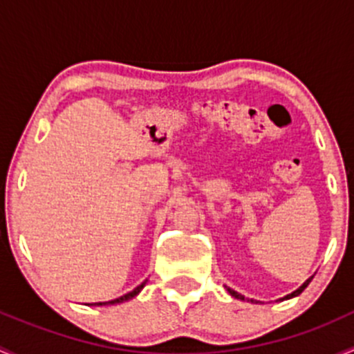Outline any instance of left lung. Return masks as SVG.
Returning <instances> with one entry per match:
<instances>
[{"label":"left lung","instance_id":"left-lung-1","mask_svg":"<svg viewBox=\"0 0 354 354\" xmlns=\"http://www.w3.org/2000/svg\"><path fill=\"white\" fill-rule=\"evenodd\" d=\"M312 279H313V277H308V279H306L305 283H303L301 286H299L298 289H296V291H292L291 295H286V296H284V298H281V299H289V298H295V296L301 295L303 289H305L306 286H308L310 281H312ZM226 289H227V292H230L231 296H234V298H236V299H241V301H245V296H243V295H240V292H236V291H234V289H231V288H227V286H226ZM250 301L253 303V301H255V299H250ZM255 303H259V301H255Z\"/></svg>","mask_w":354,"mask_h":354}]
</instances>
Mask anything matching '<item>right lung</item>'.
<instances>
[{
	"label": "right lung",
	"mask_w": 354,
	"mask_h": 354,
	"mask_svg": "<svg viewBox=\"0 0 354 354\" xmlns=\"http://www.w3.org/2000/svg\"><path fill=\"white\" fill-rule=\"evenodd\" d=\"M145 284H147V279L144 281V283L140 284V286H137L133 289V291H130V292H127V295H123V296H120V298H116V299H111V301H99V303H88V306H108V305H118V303H123V301H128V299H131V298H135V296L138 295V292L142 291V289H144V286Z\"/></svg>",
	"instance_id": "1"
}]
</instances>
